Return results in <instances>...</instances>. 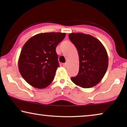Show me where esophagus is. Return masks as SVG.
Returning <instances> with one entry per match:
<instances>
[{
    "label": "esophagus",
    "instance_id": "1",
    "mask_svg": "<svg viewBox=\"0 0 127 127\" xmlns=\"http://www.w3.org/2000/svg\"><path fill=\"white\" fill-rule=\"evenodd\" d=\"M63 66H64V67H65V68H66V67H67V63L64 64H63Z\"/></svg>",
    "mask_w": 127,
    "mask_h": 127
}]
</instances>
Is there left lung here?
<instances>
[{"instance_id": "left-lung-1", "label": "left lung", "mask_w": 127, "mask_h": 127, "mask_svg": "<svg viewBox=\"0 0 127 127\" xmlns=\"http://www.w3.org/2000/svg\"><path fill=\"white\" fill-rule=\"evenodd\" d=\"M69 38L77 48L79 71L71 80L82 88H91L103 79L108 67V55L102 43L94 36L82 33H72Z\"/></svg>"}]
</instances>
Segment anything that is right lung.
<instances>
[{
    "mask_svg": "<svg viewBox=\"0 0 127 127\" xmlns=\"http://www.w3.org/2000/svg\"><path fill=\"white\" fill-rule=\"evenodd\" d=\"M65 36V33H41L25 43L19 57L18 69L29 84L44 88L51 84L60 66L56 47Z\"/></svg>",
    "mask_w": 127,
    "mask_h": 127,
    "instance_id": "1",
    "label": "right lung"
}]
</instances>
